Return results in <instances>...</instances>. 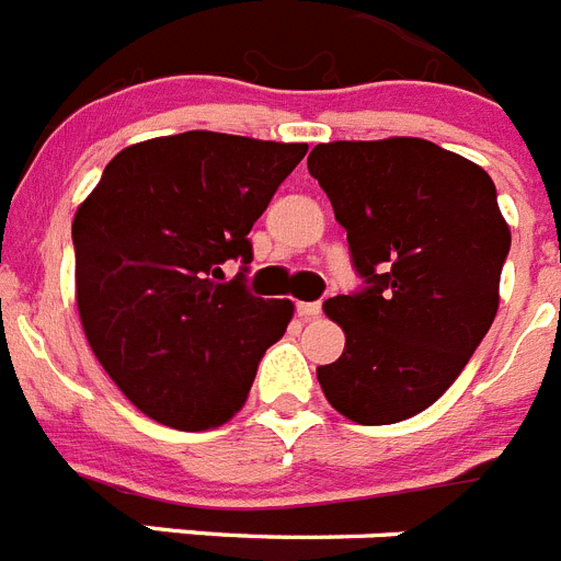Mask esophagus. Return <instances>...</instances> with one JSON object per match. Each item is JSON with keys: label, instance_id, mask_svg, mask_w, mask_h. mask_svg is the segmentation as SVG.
<instances>
[{"label": "esophagus", "instance_id": "obj_1", "mask_svg": "<svg viewBox=\"0 0 561 561\" xmlns=\"http://www.w3.org/2000/svg\"><path fill=\"white\" fill-rule=\"evenodd\" d=\"M297 317L300 320H314V317H320V304H297Z\"/></svg>", "mask_w": 561, "mask_h": 561}]
</instances>
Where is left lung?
<instances>
[{"mask_svg":"<svg viewBox=\"0 0 561 561\" xmlns=\"http://www.w3.org/2000/svg\"><path fill=\"white\" fill-rule=\"evenodd\" d=\"M309 173L370 284L323 304L345 351L317 381L356 424L413 419L447 393L497 314L512 230L492 176L421 137L320 142Z\"/></svg>","mask_w":561,"mask_h":561,"instance_id":"obj_1","label":"left lung"}]
</instances>
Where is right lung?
<instances>
[{
	"label": "right lung",
	"instance_id": "1",
	"mask_svg": "<svg viewBox=\"0 0 561 561\" xmlns=\"http://www.w3.org/2000/svg\"><path fill=\"white\" fill-rule=\"evenodd\" d=\"M306 142L185 131L134 142L78 205L76 304L108 379L165 427L216 430L244 408L295 304L221 284Z\"/></svg>",
	"mask_w": 561,
	"mask_h": 561
}]
</instances>
